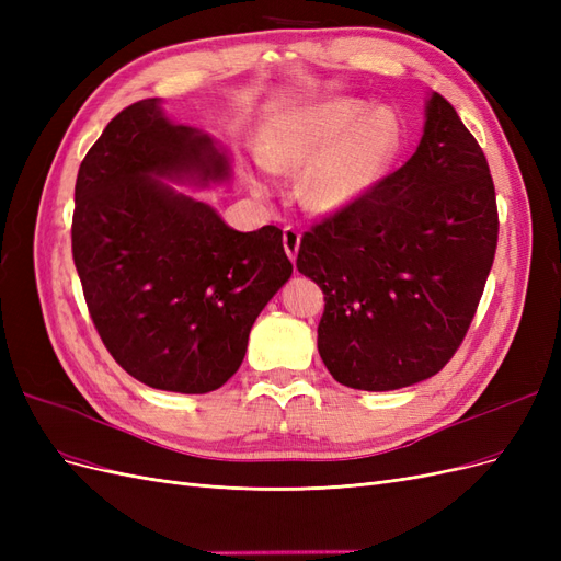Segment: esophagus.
<instances>
[{"instance_id": "34e87169", "label": "esophagus", "mask_w": 561, "mask_h": 561, "mask_svg": "<svg viewBox=\"0 0 561 561\" xmlns=\"http://www.w3.org/2000/svg\"><path fill=\"white\" fill-rule=\"evenodd\" d=\"M299 243H301V233L295 227H285L283 229V248L287 252V257H290V260L297 257Z\"/></svg>"}]
</instances>
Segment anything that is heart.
Returning <instances> with one entry per match:
<instances>
[{
  "mask_svg": "<svg viewBox=\"0 0 561 561\" xmlns=\"http://www.w3.org/2000/svg\"><path fill=\"white\" fill-rule=\"evenodd\" d=\"M400 138V118L390 107L369 110L358 98H334L266 128L260 145L264 171L250 173V184L262 192L268 171H307L304 203L318 213L346 210L386 178Z\"/></svg>",
  "mask_w": 561,
  "mask_h": 561,
  "instance_id": "b5f03b06",
  "label": "heart"
}]
</instances>
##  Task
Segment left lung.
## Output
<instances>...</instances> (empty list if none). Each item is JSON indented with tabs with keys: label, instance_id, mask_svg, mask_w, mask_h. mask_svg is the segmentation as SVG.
Masks as SVG:
<instances>
[{
	"label": "left lung",
	"instance_id": "8db88e82",
	"mask_svg": "<svg viewBox=\"0 0 561 561\" xmlns=\"http://www.w3.org/2000/svg\"><path fill=\"white\" fill-rule=\"evenodd\" d=\"M499 210L482 147L439 93L412 159L301 236L325 295L318 353L348 388L431 379L461 346L494 264Z\"/></svg>",
	"mask_w": 561,
	"mask_h": 561
}]
</instances>
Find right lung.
Returning a JSON list of instances; mask_svg holds the SVG:
<instances>
[{
	"label": "right lung",
	"instance_id": "1",
	"mask_svg": "<svg viewBox=\"0 0 561 561\" xmlns=\"http://www.w3.org/2000/svg\"><path fill=\"white\" fill-rule=\"evenodd\" d=\"M210 135L173 124L159 98L118 112L79 165L72 254L93 325L130 377L210 393L241 367L254 320L293 276L283 231H236L178 182H222Z\"/></svg>",
	"mask_w": 561,
	"mask_h": 561
}]
</instances>
